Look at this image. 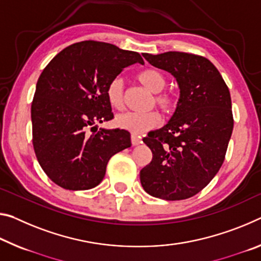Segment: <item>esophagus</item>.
Here are the masks:
<instances>
[{
    "instance_id": "34e87169",
    "label": "esophagus",
    "mask_w": 261,
    "mask_h": 261,
    "mask_svg": "<svg viewBox=\"0 0 261 261\" xmlns=\"http://www.w3.org/2000/svg\"><path fill=\"white\" fill-rule=\"evenodd\" d=\"M131 143L134 146L139 145V144L142 143V139H140V137L137 135H131Z\"/></svg>"
}]
</instances>
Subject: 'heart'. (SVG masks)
Segmentation results:
<instances>
[{
    "label": "heart",
    "mask_w": 261,
    "mask_h": 261,
    "mask_svg": "<svg viewBox=\"0 0 261 261\" xmlns=\"http://www.w3.org/2000/svg\"><path fill=\"white\" fill-rule=\"evenodd\" d=\"M138 80L145 88L152 93L159 92L154 97V101L159 108L169 113L174 108V98L168 94H160L166 87V77L158 69L148 68L138 74ZM107 100L114 109L121 110L123 108V80L119 76L111 79L106 88ZM160 116L155 111L148 113H125L118 115L115 119V124L121 129L127 130L136 135H142L152 127L158 125Z\"/></svg>",
    "instance_id": "heart-1"
}]
</instances>
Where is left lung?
Returning <instances> with one entry per match:
<instances>
[{"label":"left lung","instance_id":"8db88e82","mask_svg":"<svg viewBox=\"0 0 261 261\" xmlns=\"http://www.w3.org/2000/svg\"><path fill=\"white\" fill-rule=\"evenodd\" d=\"M143 57L175 77L180 97L166 125L143 138L152 161L140 171V182L151 196L186 200L201 192L224 161L233 129L229 88L204 57L184 52Z\"/></svg>","mask_w":261,"mask_h":261}]
</instances>
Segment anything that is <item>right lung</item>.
<instances>
[{
	"label": "right lung",
	"mask_w": 261,
	"mask_h": 261,
	"mask_svg": "<svg viewBox=\"0 0 261 261\" xmlns=\"http://www.w3.org/2000/svg\"><path fill=\"white\" fill-rule=\"evenodd\" d=\"M144 64L139 53L86 40L49 61L40 74L31 106L32 143L53 182L69 190L96 187L107 164L131 146L130 132L97 129L113 119L106 88L127 66Z\"/></svg>",
	"instance_id": "obj_1"
}]
</instances>
